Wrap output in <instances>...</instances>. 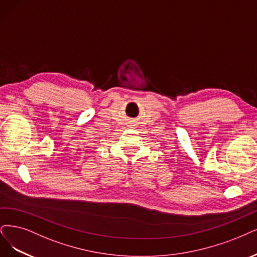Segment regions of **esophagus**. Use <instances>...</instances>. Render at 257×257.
Here are the masks:
<instances>
[{"instance_id": "obj_1", "label": "esophagus", "mask_w": 257, "mask_h": 257, "mask_svg": "<svg viewBox=\"0 0 257 257\" xmlns=\"http://www.w3.org/2000/svg\"><path fill=\"white\" fill-rule=\"evenodd\" d=\"M132 126H134V125H130V127H132Z\"/></svg>"}]
</instances>
